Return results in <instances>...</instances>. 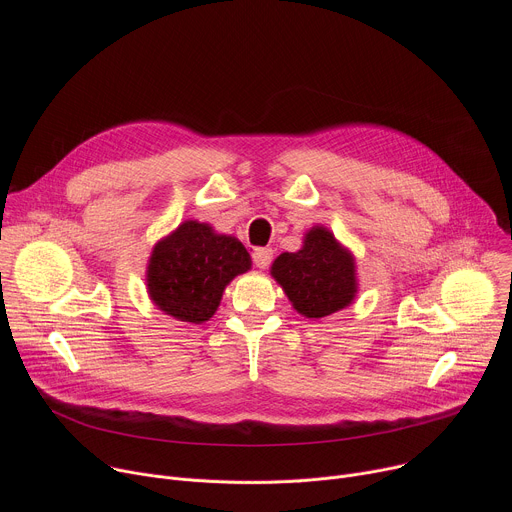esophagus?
<instances>
[{
	"label": "esophagus",
	"mask_w": 512,
	"mask_h": 512,
	"mask_svg": "<svg viewBox=\"0 0 512 512\" xmlns=\"http://www.w3.org/2000/svg\"><path fill=\"white\" fill-rule=\"evenodd\" d=\"M271 259H273V251H271L269 247H257V249L253 251V263H255L259 269L269 267Z\"/></svg>",
	"instance_id": "34e87169"
}]
</instances>
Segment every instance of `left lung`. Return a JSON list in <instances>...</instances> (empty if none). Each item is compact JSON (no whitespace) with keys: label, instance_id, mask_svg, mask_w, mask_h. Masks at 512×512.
<instances>
[{"label":"left lung","instance_id":"obj_1","mask_svg":"<svg viewBox=\"0 0 512 512\" xmlns=\"http://www.w3.org/2000/svg\"><path fill=\"white\" fill-rule=\"evenodd\" d=\"M271 275L285 296L306 318L330 316L354 300V259L334 235L322 227L312 229L298 253H281Z\"/></svg>","mask_w":512,"mask_h":512}]
</instances>
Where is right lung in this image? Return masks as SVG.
I'll return each instance as SVG.
<instances>
[{"label": "right lung", "instance_id": "obj_1", "mask_svg": "<svg viewBox=\"0 0 512 512\" xmlns=\"http://www.w3.org/2000/svg\"><path fill=\"white\" fill-rule=\"evenodd\" d=\"M251 267L241 241L186 221L160 241L148 265V289L156 306L182 322L212 318L227 283Z\"/></svg>", "mask_w": 512, "mask_h": 512}]
</instances>
